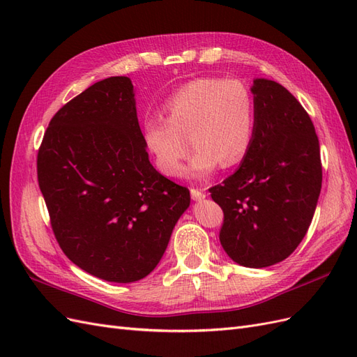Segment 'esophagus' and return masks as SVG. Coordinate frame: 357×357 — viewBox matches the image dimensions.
Listing matches in <instances>:
<instances>
[{
	"instance_id": "34e87169",
	"label": "esophagus",
	"mask_w": 357,
	"mask_h": 357,
	"mask_svg": "<svg viewBox=\"0 0 357 357\" xmlns=\"http://www.w3.org/2000/svg\"><path fill=\"white\" fill-rule=\"evenodd\" d=\"M190 195L193 201H202L205 199V193L201 189H190Z\"/></svg>"
}]
</instances>
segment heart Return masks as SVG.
Segmentation results:
<instances>
[{
  "instance_id": "heart-1",
  "label": "heart",
  "mask_w": 357,
  "mask_h": 357,
  "mask_svg": "<svg viewBox=\"0 0 357 357\" xmlns=\"http://www.w3.org/2000/svg\"><path fill=\"white\" fill-rule=\"evenodd\" d=\"M164 117H147L142 135L159 172L178 177L189 153L186 137L197 147L189 176L205 178L223 162L234 165L248 152L255 134V102L250 89L236 79H195L172 93Z\"/></svg>"
}]
</instances>
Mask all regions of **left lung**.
Wrapping results in <instances>:
<instances>
[{
    "label": "left lung",
    "mask_w": 357,
    "mask_h": 357,
    "mask_svg": "<svg viewBox=\"0 0 357 357\" xmlns=\"http://www.w3.org/2000/svg\"><path fill=\"white\" fill-rule=\"evenodd\" d=\"M255 134L240 168L210 189L225 214L220 244L234 262L265 268L304 238L321 189L320 146L308 113L284 86L255 79Z\"/></svg>",
    "instance_id": "obj_1"
}]
</instances>
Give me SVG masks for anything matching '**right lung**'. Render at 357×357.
<instances>
[{"label":"right lung","instance_id":"1","mask_svg":"<svg viewBox=\"0 0 357 357\" xmlns=\"http://www.w3.org/2000/svg\"><path fill=\"white\" fill-rule=\"evenodd\" d=\"M37 176L62 252L105 282L152 273L190 204L189 189L150 164L123 75L96 82L52 117Z\"/></svg>","mask_w":357,"mask_h":357}]
</instances>
